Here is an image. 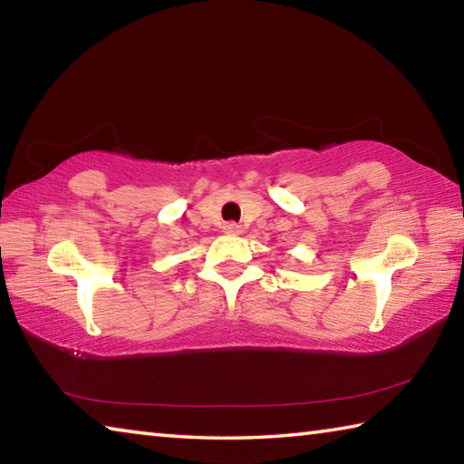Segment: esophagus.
Masks as SVG:
<instances>
[{
  "mask_svg": "<svg viewBox=\"0 0 464 464\" xmlns=\"http://www.w3.org/2000/svg\"><path fill=\"white\" fill-rule=\"evenodd\" d=\"M223 231H225L227 235H241V233H243V227H241L239 223H227V225L223 227Z\"/></svg>",
  "mask_w": 464,
  "mask_h": 464,
  "instance_id": "esophagus-1",
  "label": "esophagus"
}]
</instances>
